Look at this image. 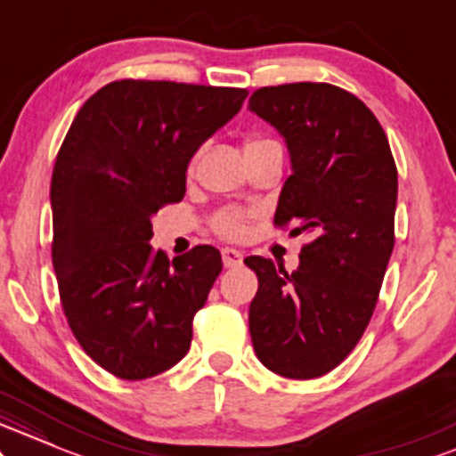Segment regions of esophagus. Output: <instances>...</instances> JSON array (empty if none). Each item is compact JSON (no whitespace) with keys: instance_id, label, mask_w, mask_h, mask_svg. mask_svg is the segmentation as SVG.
I'll return each instance as SVG.
<instances>
[{"instance_id":"obj_1","label":"esophagus","mask_w":456,"mask_h":456,"mask_svg":"<svg viewBox=\"0 0 456 456\" xmlns=\"http://www.w3.org/2000/svg\"><path fill=\"white\" fill-rule=\"evenodd\" d=\"M222 260H224V266H226V269H234V266H239L240 262H243V251L232 249V248H224Z\"/></svg>"}]
</instances>
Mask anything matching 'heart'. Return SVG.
<instances>
[{"mask_svg": "<svg viewBox=\"0 0 456 456\" xmlns=\"http://www.w3.org/2000/svg\"><path fill=\"white\" fill-rule=\"evenodd\" d=\"M269 141V138H249L245 147ZM216 230L228 239H240L245 234V216L239 211H224L216 217Z\"/></svg>", "mask_w": 456, "mask_h": 456, "instance_id": "heart-1", "label": "heart"}]
</instances>
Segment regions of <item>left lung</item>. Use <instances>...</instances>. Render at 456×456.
I'll return each instance as SVG.
<instances>
[{
    "label": "left lung",
    "mask_w": 456,
    "mask_h": 456,
    "mask_svg": "<svg viewBox=\"0 0 456 456\" xmlns=\"http://www.w3.org/2000/svg\"><path fill=\"white\" fill-rule=\"evenodd\" d=\"M249 110L286 141L292 175L275 224L312 240L288 273L249 256L256 356L273 373L312 379L333 371L365 333L395 245L397 166L382 126L356 95L329 83L262 87Z\"/></svg>",
    "instance_id": "left-lung-1"
}]
</instances>
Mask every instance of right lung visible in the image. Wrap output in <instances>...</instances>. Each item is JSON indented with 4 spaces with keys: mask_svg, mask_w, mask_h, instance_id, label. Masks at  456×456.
I'll return each instance as SVG.
<instances>
[{
    "mask_svg": "<svg viewBox=\"0 0 456 456\" xmlns=\"http://www.w3.org/2000/svg\"><path fill=\"white\" fill-rule=\"evenodd\" d=\"M248 89L115 80L80 106L51 181L53 266L69 329L121 379L175 367L222 271L198 245L170 262L151 217L185 196L187 164L243 106Z\"/></svg>",
    "mask_w": 456,
    "mask_h": 456,
    "instance_id": "1",
    "label": "right lung"
}]
</instances>
